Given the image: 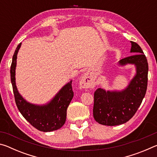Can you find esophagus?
<instances>
[{
  "instance_id": "1",
  "label": "esophagus",
  "mask_w": 157,
  "mask_h": 157,
  "mask_svg": "<svg viewBox=\"0 0 157 157\" xmlns=\"http://www.w3.org/2000/svg\"><path fill=\"white\" fill-rule=\"evenodd\" d=\"M80 85L82 88L88 89L90 87H92L93 85H94V82H93L91 75H88V74H85L81 79Z\"/></svg>"
}]
</instances>
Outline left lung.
<instances>
[{
    "label": "left lung",
    "mask_w": 157,
    "mask_h": 157,
    "mask_svg": "<svg viewBox=\"0 0 157 157\" xmlns=\"http://www.w3.org/2000/svg\"><path fill=\"white\" fill-rule=\"evenodd\" d=\"M131 52L136 53L120 60L121 65L133 63L136 74L123 91H106L98 89L94 93L93 114L96 122L103 125L115 126L127 123L141 104L147 86L148 63L144 52L136 42L131 41Z\"/></svg>",
    "instance_id": "1"
}]
</instances>
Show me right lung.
<instances>
[{"label": "right lung", "instance_id": "obj_1", "mask_svg": "<svg viewBox=\"0 0 157 157\" xmlns=\"http://www.w3.org/2000/svg\"><path fill=\"white\" fill-rule=\"evenodd\" d=\"M21 46V43L15 50L10 68L13 92L18 109L26 120L39 131L47 132L59 129L65 123L66 110L74 95L72 81L66 84L48 104L39 106L28 102L19 94L15 82L17 53Z\"/></svg>", "mask_w": 157, "mask_h": 157}]
</instances>
